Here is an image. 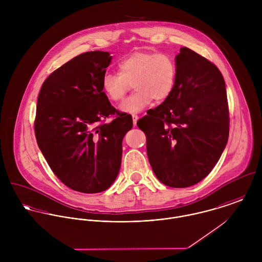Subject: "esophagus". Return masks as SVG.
<instances>
[{
    "mask_svg": "<svg viewBox=\"0 0 262 262\" xmlns=\"http://www.w3.org/2000/svg\"><path fill=\"white\" fill-rule=\"evenodd\" d=\"M132 119H133V124L136 125V124H137V121H138V119H139V117H138L137 115H133V116H132Z\"/></svg>",
    "mask_w": 262,
    "mask_h": 262,
    "instance_id": "obj_1",
    "label": "esophagus"
}]
</instances>
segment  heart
I'll list each match as a JSON object with an SVG mask.
<instances>
[{"mask_svg": "<svg viewBox=\"0 0 262 262\" xmlns=\"http://www.w3.org/2000/svg\"><path fill=\"white\" fill-rule=\"evenodd\" d=\"M120 74L106 73L102 78L105 95L120 102L125 97L130 84L136 91L120 106V111L138 114L145 110L154 99L162 102L172 93L177 76V61L168 53L133 52L119 63Z\"/></svg>", "mask_w": 262, "mask_h": 262, "instance_id": "b5f03b06", "label": "heart"}]
</instances>
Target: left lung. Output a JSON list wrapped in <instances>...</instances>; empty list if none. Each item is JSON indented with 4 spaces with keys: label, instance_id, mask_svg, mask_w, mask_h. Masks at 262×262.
<instances>
[{
    "label": "left lung",
    "instance_id": "8db88e82",
    "mask_svg": "<svg viewBox=\"0 0 262 262\" xmlns=\"http://www.w3.org/2000/svg\"><path fill=\"white\" fill-rule=\"evenodd\" d=\"M176 61L172 93L137 125L146 135L158 181L187 187L204 180L220 159L229 137V110L224 77L215 64L187 47Z\"/></svg>",
    "mask_w": 262,
    "mask_h": 262
}]
</instances>
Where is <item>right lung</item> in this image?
<instances>
[{"label": "right lung", "mask_w": 262, "mask_h": 262, "mask_svg": "<svg viewBox=\"0 0 262 262\" xmlns=\"http://www.w3.org/2000/svg\"><path fill=\"white\" fill-rule=\"evenodd\" d=\"M111 60L107 51L79 54L49 75L38 96V146L54 174L84 193L111 187L121 167L123 138L133 126L132 117L118 114L103 92ZM115 112L113 122L104 123Z\"/></svg>", "instance_id": "obj_1"}]
</instances>
